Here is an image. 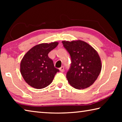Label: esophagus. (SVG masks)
<instances>
[{"instance_id": "esophagus-1", "label": "esophagus", "mask_w": 122, "mask_h": 122, "mask_svg": "<svg viewBox=\"0 0 122 122\" xmlns=\"http://www.w3.org/2000/svg\"><path fill=\"white\" fill-rule=\"evenodd\" d=\"M59 70L61 72H63V71H64V67H63V66H62V67H61L60 68Z\"/></svg>"}]
</instances>
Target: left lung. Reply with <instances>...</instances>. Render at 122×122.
Instances as JSON below:
<instances>
[{
    "label": "left lung",
    "instance_id": "left-lung-1",
    "mask_svg": "<svg viewBox=\"0 0 122 122\" xmlns=\"http://www.w3.org/2000/svg\"><path fill=\"white\" fill-rule=\"evenodd\" d=\"M71 57V66L66 77L71 85L83 89L96 81L102 69L101 60L93 47L82 40L62 41Z\"/></svg>",
    "mask_w": 122,
    "mask_h": 122
}]
</instances>
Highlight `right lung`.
Returning <instances> with one entry per match:
<instances>
[{"label":"right lung","instance_id":"add662e5","mask_svg":"<svg viewBox=\"0 0 122 122\" xmlns=\"http://www.w3.org/2000/svg\"><path fill=\"white\" fill-rule=\"evenodd\" d=\"M59 43H42L32 47L20 62V73L28 85L36 89H42L49 86L59 71L48 56Z\"/></svg>","mask_w":122,"mask_h":122}]
</instances>
